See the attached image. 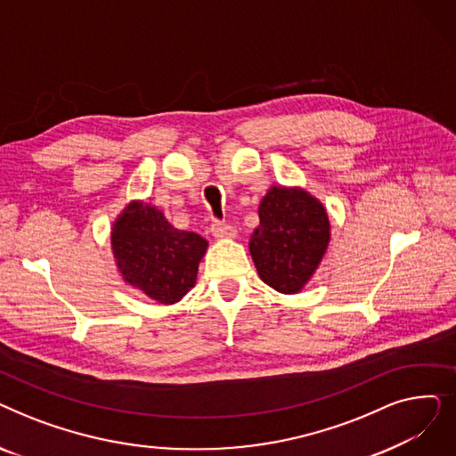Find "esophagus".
<instances>
[{"instance_id": "34e87169", "label": "esophagus", "mask_w": 456, "mask_h": 456, "mask_svg": "<svg viewBox=\"0 0 456 456\" xmlns=\"http://www.w3.org/2000/svg\"><path fill=\"white\" fill-rule=\"evenodd\" d=\"M210 231H212V236L218 238V240H231V238L236 236V229H232L231 225L222 224V222H214Z\"/></svg>"}]
</instances>
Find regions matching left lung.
Masks as SVG:
<instances>
[{
  "label": "left lung",
  "mask_w": 456,
  "mask_h": 456,
  "mask_svg": "<svg viewBox=\"0 0 456 456\" xmlns=\"http://www.w3.org/2000/svg\"><path fill=\"white\" fill-rule=\"evenodd\" d=\"M249 253L258 277L281 294H297L329 248L330 222L320 200L299 186H272L258 207Z\"/></svg>",
  "instance_id": "8db88e82"
}]
</instances>
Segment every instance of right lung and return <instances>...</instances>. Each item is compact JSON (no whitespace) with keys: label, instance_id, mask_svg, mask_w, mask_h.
<instances>
[{"label":"right lung","instance_id":"right-lung-1","mask_svg":"<svg viewBox=\"0 0 456 456\" xmlns=\"http://www.w3.org/2000/svg\"><path fill=\"white\" fill-rule=\"evenodd\" d=\"M110 246L126 284L160 305H174L196 284L208 242L175 229L155 205L134 200L114 220Z\"/></svg>","mask_w":456,"mask_h":456}]
</instances>
